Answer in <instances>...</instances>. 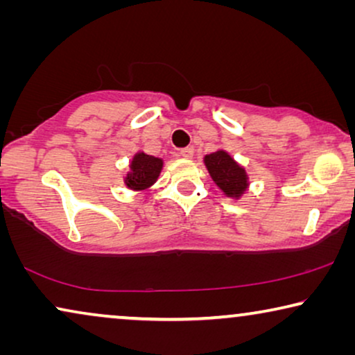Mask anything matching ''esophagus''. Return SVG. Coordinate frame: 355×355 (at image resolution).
<instances>
[{"instance_id":"esophagus-1","label":"esophagus","mask_w":355,"mask_h":355,"mask_svg":"<svg viewBox=\"0 0 355 355\" xmlns=\"http://www.w3.org/2000/svg\"><path fill=\"white\" fill-rule=\"evenodd\" d=\"M179 155H181L182 158H192L193 157V150L191 147L181 148V150H179Z\"/></svg>"}]
</instances>
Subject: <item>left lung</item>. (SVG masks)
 <instances>
[{
  "label": "left lung",
  "instance_id": "1",
  "mask_svg": "<svg viewBox=\"0 0 355 355\" xmlns=\"http://www.w3.org/2000/svg\"><path fill=\"white\" fill-rule=\"evenodd\" d=\"M203 162L213 181L227 197L239 198L245 192L249 186L245 169L239 166L230 153H226L225 150H218L215 153L207 155Z\"/></svg>",
  "mask_w": 355,
  "mask_h": 355
}]
</instances>
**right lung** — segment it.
I'll list each match as a JSON object with an SVG mask.
<instances>
[{
	"label": "right lung",
	"instance_id": "right-lung-1",
	"mask_svg": "<svg viewBox=\"0 0 355 355\" xmlns=\"http://www.w3.org/2000/svg\"><path fill=\"white\" fill-rule=\"evenodd\" d=\"M163 168V159L144 152L134 155L130 162V171L125 176V186L132 191H145L157 181Z\"/></svg>",
	"mask_w": 355,
	"mask_h": 355
}]
</instances>
